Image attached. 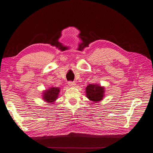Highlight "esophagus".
Instances as JSON below:
<instances>
[{"label":"esophagus","instance_id":"34e87169","mask_svg":"<svg viewBox=\"0 0 153 153\" xmlns=\"http://www.w3.org/2000/svg\"><path fill=\"white\" fill-rule=\"evenodd\" d=\"M68 85L70 87H74L76 84V83H75L74 82H68Z\"/></svg>","mask_w":153,"mask_h":153}]
</instances>
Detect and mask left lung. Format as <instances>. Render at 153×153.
Instances as JSON below:
<instances>
[{
  "label": "left lung",
  "mask_w": 153,
  "mask_h": 153,
  "mask_svg": "<svg viewBox=\"0 0 153 153\" xmlns=\"http://www.w3.org/2000/svg\"><path fill=\"white\" fill-rule=\"evenodd\" d=\"M104 88L98 85L89 84L86 88V96L92 101L98 102L104 97Z\"/></svg>",
  "instance_id": "8db88e82"
}]
</instances>
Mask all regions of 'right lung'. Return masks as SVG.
<instances>
[{
    "label": "right lung",
    "instance_id": "right-lung-1",
    "mask_svg": "<svg viewBox=\"0 0 153 153\" xmlns=\"http://www.w3.org/2000/svg\"><path fill=\"white\" fill-rule=\"evenodd\" d=\"M59 91H60L59 88H51L48 90H46L44 93V100L48 102H54L58 98Z\"/></svg>",
    "mask_w": 153,
    "mask_h": 153
}]
</instances>
